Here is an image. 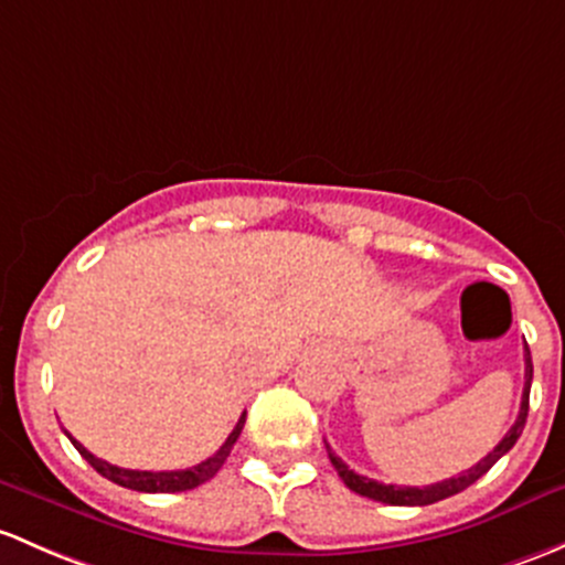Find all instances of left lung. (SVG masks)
<instances>
[{"mask_svg": "<svg viewBox=\"0 0 565 565\" xmlns=\"http://www.w3.org/2000/svg\"><path fill=\"white\" fill-rule=\"evenodd\" d=\"M531 379H533V362H531V349H527V343H525V387H522L520 414H518V419H514L512 430L501 438V444H498L490 455L482 457V460H479L473 468H468V471L457 473V477H449V479H444V482L427 484V487H397V484H384V482H376V479L360 477L358 471H352V468H349L347 462H343L341 457H338L328 447L330 462L335 466L338 477L343 479V484H347L349 490H354L358 495L371 498V501L390 503V507H427V503H436V501H444V498H449V495H457V492H462L466 487H471L477 479H482L484 473L490 471V468L495 466V462L501 460V457L507 455L514 444H518V438L522 436V427H525V419H527Z\"/></svg>", "mask_w": 565, "mask_h": 565, "instance_id": "left-lung-1", "label": "left lung"}]
</instances>
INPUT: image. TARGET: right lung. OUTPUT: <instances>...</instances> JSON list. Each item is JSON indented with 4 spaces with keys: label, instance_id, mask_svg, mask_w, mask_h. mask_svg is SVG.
<instances>
[{
    "label": "right lung",
    "instance_id": "add662e5",
    "mask_svg": "<svg viewBox=\"0 0 565 565\" xmlns=\"http://www.w3.org/2000/svg\"><path fill=\"white\" fill-rule=\"evenodd\" d=\"M243 423H246V412L241 414V419H237V425L227 436V441L218 447V452L211 455L203 462H198L194 468H186V471H129V468L110 466V462L99 460V457L88 452V449L83 447L81 441H75L70 433L67 436L70 441H73V447L81 452L83 460H88V466H92L97 473H103L105 479H110V482L127 487V490H138V492H183V490H194L198 484H203L207 479L216 477L218 468L224 466V460H227L230 452H233L237 436H241L243 430Z\"/></svg>",
    "mask_w": 565,
    "mask_h": 565
}]
</instances>
